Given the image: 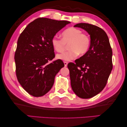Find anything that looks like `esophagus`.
I'll list each match as a JSON object with an SVG mask.
<instances>
[{"label":"esophagus","mask_w":127,"mask_h":127,"mask_svg":"<svg viewBox=\"0 0 127 127\" xmlns=\"http://www.w3.org/2000/svg\"><path fill=\"white\" fill-rule=\"evenodd\" d=\"M64 65H65V67H66V66H67V64H68V62H66V61H64Z\"/></svg>","instance_id":"obj_1"}]
</instances>
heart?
Here are the masks:
<instances>
[{"label":"heart","mask_w":127,"mask_h":127,"mask_svg":"<svg viewBox=\"0 0 127 127\" xmlns=\"http://www.w3.org/2000/svg\"><path fill=\"white\" fill-rule=\"evenodd\" d=\"M62 39L54 36L52 39V45L57 52H63L67 49H70L65 53L57 55L58 59L65 61L73 60L78 55L84 56L88 52L91 46V39L88 35L82 32L80 29L70 28L62 32Z\"/></svg>","instance_id":"1"}]
</instances>
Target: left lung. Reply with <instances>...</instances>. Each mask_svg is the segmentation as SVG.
Returning <instances> with one entry per match:
<instances>
[{
	"mask_svg": "<svg viewBox=\"0 0 127 127\" xmlns=\"http://www.w3.org/2000/svg\"><path fill=\"white\" fill-rule=\"evenodd\" d=\"M90 35L91 46L87 53L70 62L71 86L73 92L81 98H90L101 92L107 84L113 69V52L106 33L93 25H75Z\"/></svg>",
	"mask_w": 127,
	"mask_h": 127,
	"instance_id": "1",
	"label": "left lung"
}]
</instances>
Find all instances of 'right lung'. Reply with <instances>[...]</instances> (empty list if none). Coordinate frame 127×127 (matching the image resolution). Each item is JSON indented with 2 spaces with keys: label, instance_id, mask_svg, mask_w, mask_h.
<instances>
[{
  "label": "right lung",
  "instance_id": "1",
  "mask_svg": "<svg viewBox=\"0 0 127 127\" xmlns=\"http://www.w3.org/2000/svg\"><path fill=\"white\" fill-rule=\"evenodd\" d=\"M67 21L38 18L30 22L20 34L14 54L16 74L21 86L29 94L41 97L52 87L56 75L64 66L55 57L51 40Z\"/></svg>",
  "mask_w": 127,
  "mask_h": 127
}]
</instances>
